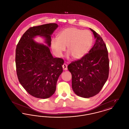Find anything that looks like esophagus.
Segmentation results:
<instances>
[{"mask_svg":"<svg viewBox=\"0 0 129 129\" xmlns=\"http://www.w3.org/2000/svg\"><path fill=\"white\" fill-rule=\"evenodd\" d=\"M62 67H63V69L64 70H65V71L67 70V65L66 63H64V64H63V66H62Z\"/></svg>","mask_w":129,"mask_h":129,"instance_id":"esophagus-1","label":"esophagus"}]
</instances>
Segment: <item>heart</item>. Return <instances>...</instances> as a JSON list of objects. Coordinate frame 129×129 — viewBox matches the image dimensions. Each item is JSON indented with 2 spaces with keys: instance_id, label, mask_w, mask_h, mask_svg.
I'll list each match as a JSON object with an SVG mask.
<instances>
[{
  "instance_id": "b5f03b06",
  "label": "heart",
  "mask_w": 129,
  "mask_h": 129,
  "mask_svg": "<svg viewBox=\"0 0 129 129\" xmlns=\"http://www.w3.org/2000/svg\"><path fill=\"white\" fill-rule=\"evenodd\" d=\"M93 43V37L89 31L70 27L60 32L57 39H52L51 46L56 57L61 56L67 46L68 55H72L74 59H79L89 52Z\"/></svg>"
}]
</instances>
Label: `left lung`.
Listing matches in <instances>:
<instances>
[{
	"label": "left lung",
	"instance_id": "8db88e82",
	"mask_svg": "<svg viewBox=\"0 0 129 129\" xmlns=\"http://www.w3.org/2000/svg\"><path fill=\"white\" fill-rule=\"evenodd\" d=\"M90 29L96 39L94 46L84 56L68 66L72 76L74 92L85 98L98 94L108 79L109 70L106 44L99 34Z\"/></svg>",
	"mask_w": 129,
	"mask_h": 129
}]
</instances>
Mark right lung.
I'll return each instance as SVG.
<instances>
[{
	"label": "right lung",
	"mask_w": 129,
	"mask_h": 129,
	"mask_svg": "<svg viewBox=\"0 0 129 129\" xmlns=\"http://www.w3.org/2000/svg\"><path fill=\"white\" fill-rule=\"evenodd\" d=\"M57 27L56 24L50 23L30 27L16 46L15 63L19 81L26 92L37 98H48L54 94L63 72L64 60L53 57L49 47L37 43L33 38L43 37L50 47L51 35Z\"/></svg>",
	"instance_id": "right-lung-1"
}]
</instances>
